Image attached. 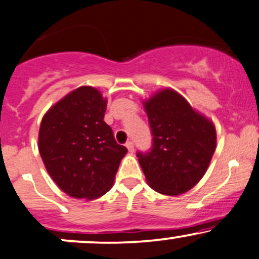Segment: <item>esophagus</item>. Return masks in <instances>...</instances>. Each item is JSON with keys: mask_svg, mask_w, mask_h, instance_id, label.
Instances as JSON below:
<instances>
[{"mask_svg": "<svg viewBox=\"0 0 259 259\" xmlns=\"http://www.w3.org/2000/svg\"><path fill=\"white\" fill-rule=\"evenodd\" d=\"M126 147L127 150H129V152H134V143H133V141H127Z\"/></svg>", "mask_w": 259, "mask_h": 259, "instance_id": "34e87169", "label": "esophagus"}]
</instances>
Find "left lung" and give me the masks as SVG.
I'll list each match as a JSON object with an SVG mask.
<instances>
[{"instance_id": "8db88e82", "label": "left lung", "mask_w": 259, "mask_h": 259, "mask_svg": "<svg viewBox=\"0 0 259 259\" xmlns=\"http://www.w3.org/2000/svg\"><path fill=\"white\" fill-rule=\"evenodd\" d=\"M144 107L152 147L136 156L147 183L161 194H183L208 169L217 147L214 124L171 88L155 93Z\"/></svg>"}]
</instances>
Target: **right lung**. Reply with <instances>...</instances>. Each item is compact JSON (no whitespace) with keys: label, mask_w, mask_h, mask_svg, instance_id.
<instances>
[{"label":"right lung","mask_w":259,"mask_h":259,"mask_svg":"<svg viewBox=\"0 0 259 259\" xmlns=\"http://www.w3.org/2000/svg\"><path fill=\"white\" fill-rule=\"evenodd\" d=\"M107 99L91 86L65 96L45 113L38 147L45 168L67 195L102 197L112 188L126 147L116 144L104 121Z\"/></svg>","instance_id":"obj_1"}]
</instances>
